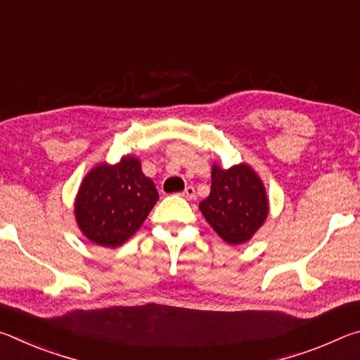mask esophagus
Returning a JSON list of instances; mask_svg holds the SVG:
<instances>
[{
	"label": "esophagus",
	"instance_id": "obj_1",
	"mask_svg": "<svg viewBox=\"0 0 360 360\" xmlns=\"http://www.w3.org/2000/svg\"><path fill=\"white\" fill-rule=\"evenodd\" d=\"M181 197H184L186 200H193L195 198V188L192 186H188L184 188V192L181 193Z\"/></svg>",
	"mask_w": 360,
	"mask_h": 360
}]
</instances>
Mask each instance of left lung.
<instances>
[{
	"label": "left lung",
	"instance_id": "obj_1",
	"mask_svg": "<svg viewBox=\"0 0 360 360\" xmlns=\"http://www.w3.org/2000/svg\"><path fill=\"white\" fill-rule=\"evenodd\" d=\"M268 210L264 182L248 163L229 169L212 163L211 192L200 211L225 243L235 246L251 240L266 221Z\"/></svg>",
	"mask_w": 360,
	"mask_h": 360
}]
</instances>
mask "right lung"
Returning a JSON list of instances; mask_svg holds the SVG:
<instances>
[{"instance_id":"add662e5","label":"right lung","mask_w":360,"mask_h":360,"mask_svg":"<svg viewBox=\"0 0 360 360\" xmlns=\"http://www.w3.org/2000/svg\"><path fill=\"white\" fill-rule=\"evenodd\" d=\"M158 200L154 181L141 160L124 155L117 163L101 162L85 174L75 200V217L85 238L119 248L136 233Z\"/></svg>"}]
</instances>
